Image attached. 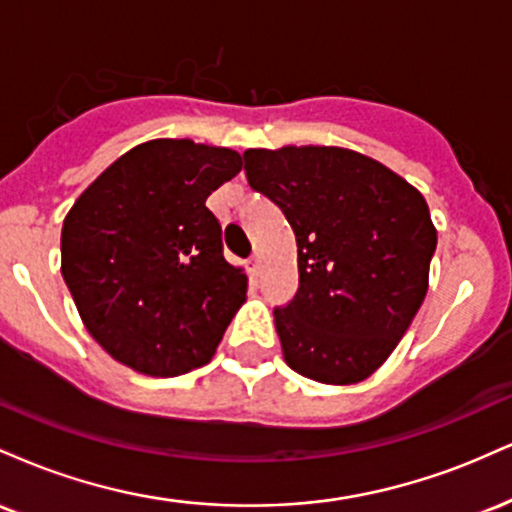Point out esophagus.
<instances>
[{
	"instance_id": "34e87169",
	"label": "esophagus",
	"mask_w": 512,
	"mask_h": 512,
	"mask_svg": "<svg viewBox=\"0 0 512 512\" xmlns=\"http://www.w3.org/2000/svg\"><path fill=\"white\" fill-rule=\"evenodd\" d=\"M248 264H250V274H252V276H257V274H260V264H262L260 255H252Z\"/></svg>"
}]
</instances>
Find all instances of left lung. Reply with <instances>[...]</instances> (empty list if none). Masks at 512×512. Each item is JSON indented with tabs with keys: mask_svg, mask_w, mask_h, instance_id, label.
<instances>
[{
	"mask_svg": "<svg viewBox=\"0 0 512 512\" xmlns=\"http://www.w3.org/2000/svg\"><path fill=\"white\" fill-rule=\"evenodd\" d=\"M243 158L252 190L296 233L298 291L274 310L284 361L317 383H361L426 298L438 233L424 195L339 146L248 149Z\"/></svg>",
	"mask_w": 512,
	"mask_h": 512,
	"instance_id": "1",
	"label": "left lung"
}]
</instances>
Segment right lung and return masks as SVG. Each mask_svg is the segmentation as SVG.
<instances>
[{
    "instance_id": "right-lung-1",
    "label": "right lung",
    "mask_w": 512,
    "mask_h": 512,
    "mask_svg": "<svg viewBox=\"0 0 512 512\" xmlns=\"http://www.w3.org/2000/svg\"><path fill=\"white\" fill-rule=\"evenodd\" d=\"M243 168L226 146L151 139L98 175L62 226V276L91 337L156 378L211 361L245 303L207 197Z\"/></svg>"
}]
</instances>
